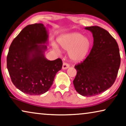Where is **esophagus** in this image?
I'll return each instance as SVG.
<instances>
[{"mask_svg":"<svg viewBox=\"0 0 126 126\" xmlns=\"http://www.w3.org/2000/svg\"><path fill=\"white\" fill-rule=\"evenodd\" d=\"M69 67V65L68 63H63V66H62V68L63 69H67V68H68Z\"/></svg>","mask_w":126,"mask_h":126,"instance_id":"1","label":"esophagus"}]
</instances>
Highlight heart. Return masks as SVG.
<instances>
[{
	"label": "heart",
	"instance_id": "1",
	"mask_svg": "<svg viewBox=\"0 0 126 126\" xmlns=\"http://www.w3.org/2000/svg\"><path fill=\"white\" fill-rule=\"evenodd\" d=\"M58 42L63 50L68 51L69 58L75 62L85 59L91 46L90 39L78 32L64 34L58 39ZM53 48L58 53H61L59 46L55 43L53 44Z\"/></svg>",
	"mask_w": 126,
	"mask_h": 126
}]
</instances>
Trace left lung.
Wrapping results in <instances>:
<instances>
[{
    "label": "left lung",
    "mask_w": 126,
    "mask_h": 126,
    "mask_svg": "<svg viewBox=\"0 0 126 126\" xmlns=\"http://www.w3.org/2000/svg\"><path fill=\"white\" fill-rule=\"evenodd\" d=\"M85 29L92 33L93 45L86 59L75 65L77 74L73 83L80 94L91 97L103 93L112 85L121 57L117 41L108 31L98 26Z\"/></svg>",
    "instance_id": "8db88e82"
}]
</instances>
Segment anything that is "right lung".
Wrapping results in <instances>:
<instances>
[{"mask_svg":"<svg viewBox=\"0 0 126 126\" xmlns=\"http://www.w3.org/2000/svg\"><path fill=\"white\" fill-rule=\"evenodd\" d=\"M48 31L43 24L29 25L13 40L7 58V66L14 85L29 95H41L48 91L57 73L62 68L61 59L49 61Z\"/></svg>","mask_w":126,"mask_h":126,"instance_id":"add662e5","label":"right lung"}]
</instances>
